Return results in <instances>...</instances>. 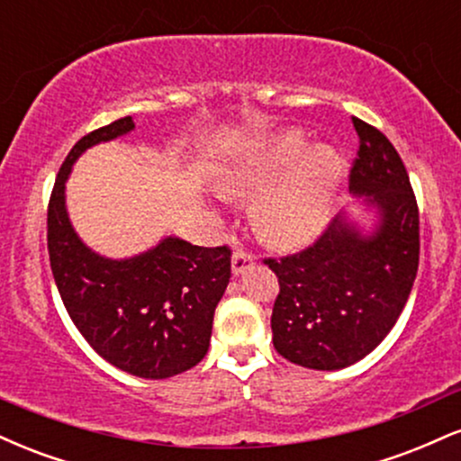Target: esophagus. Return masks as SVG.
Segmentation results:
<instances>
[{
  "label": "esophagus",
  "instance_id": "obj_1",
  "mask_svg": "<svg viewBox=\"0 0 461 461\" xmlns=\"http://www.w3.org/2000/svg\"><path fill=\"white\" fill-rule=\"evenodd\" d=\"M253 264H256V256L251 251H247L242 247L234 249V256H231V271H234V275L247 273Z\"/></svg>",
  "mask_w": 461,
  "mask_h": 461
}]
</instances>
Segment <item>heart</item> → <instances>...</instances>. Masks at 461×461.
<instances>
[{
    "instance_id": "obj_1",
    "label": "heart",
    "mask_w": 461,
    "mask_h": 461,
    "mask_svg": "<svg viewBox=\"0 0 461 461\" xmlns=\"http://www.w3.org/2000/svg\"><path fill=\"white\" fill-rule=\"evenodd\" d=\"M299 130L253 140L223 168L219 190L249 197L251 221L268 242L294 247L322 231L342 182V158L330 145L303 147Z\"/></svg>"
}]
</instances>
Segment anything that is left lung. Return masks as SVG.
Segmentation results:
<instances>
[{
	"instance_id": "obj_1",
	"label": "left lung",
	"mask_w": 461,
	"mask_h": 461,
	"mask_svg": "<svg viewBox=\"0 0 461 461\" xmlns=\"http://www.w3.org/2000/svg\"><path fill=\"white\" fill-rule=\"evenodd\" d=\"M353 128L359 149L348 188L377 208V230L364 236L336 216L303 251L264 258L279 282L273 345L288 362L314 370L366 357L394 327L418 271L420 227L405 164L377 128L356 116Z\"/></svg>"
}]
</instances>
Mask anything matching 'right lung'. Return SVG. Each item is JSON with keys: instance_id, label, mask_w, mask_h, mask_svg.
I'll return each mask as SVG.
<instances>
[{"instance_id": "add662e5", "label": "right lung", "mask_w": 461, "mask_h": 461, "mask_svg": "<svg viewBox=\"0 0 461 461\" xmlns=\"http://www.w3.org/2000/svg\"><path fill=\"white\" fill-rule=\"evenodd\" d=\"M134 130L131 116L82 136L58 171L47 205V249L73 325L113 366L167 379L208 353L216 303L231 277V249L164 238L130 260L97 256L79 240L65 208V182L88 147Z\"/></svg>"}]
</instances>
